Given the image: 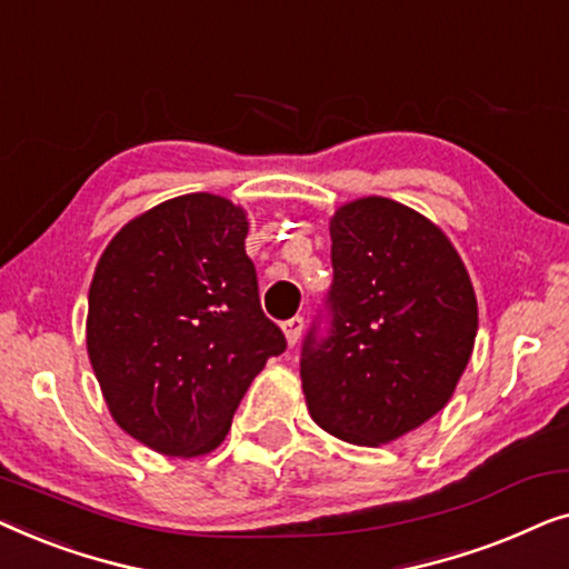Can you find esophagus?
I'll return each instance as SVG.
<instances>
[{
	"instance_id": "esophagus-1",
	"label": "esophagus",
	"mask_w": 569,
	"mask_h": 569,
	"mask_svg": "<svg viewBox=\"0 0 569 569\" xmlns=\"http://www.w3.org/2000/svg\"><path fill=\"white\" fill-rule=\"evenodd\" d=\"M302 326H306V321H302V316H295V318H290V321L282 323L287 345H298V339H300V333H302Z\"/></svg>"
}]
</instances>
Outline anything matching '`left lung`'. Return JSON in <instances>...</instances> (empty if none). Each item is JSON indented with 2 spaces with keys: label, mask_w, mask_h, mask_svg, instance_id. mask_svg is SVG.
I'll list each match as a JSON object with an SVG mask.
<instances>
[{
  "label": "left lung",
  "mask_w": 569,
  "mask_h": 569,
  "mask_svg": "<svg viewBox=\"0 0 569 569\" xmlns=\"http://www.w3.org/2000/svg\"><path fill=\"white\" fill-rule=\"evenodd\" d=\"M329 230V337L313 323L302 341V391L326 432L376 448L453 396L477 339V295L446 232L399 201H349Z\"/></svg>",
  "instance_id": "1"
}]
</instances>
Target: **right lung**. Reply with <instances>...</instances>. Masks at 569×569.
Returning <instances> with one entry per match:
<instances>
[{"instance_id": "obj_1", "label": "right lung", "mask_w": 569, "mask_h": 569, "mask_svg": "<svg viewBox=\"0 0 569 569\" xmlns=\"http://www.w3.org/2000/svg\"><path fill=\"white\" fill-rule=\"evenodd\" d=\"M248 220L214 193L116 232L88 295V355L116 425L166 456L214 450L284 333L261 310Z\"/></svg>"}]
</instances>
